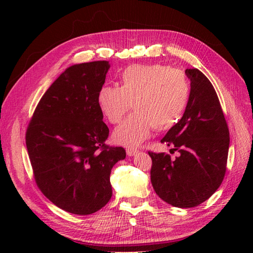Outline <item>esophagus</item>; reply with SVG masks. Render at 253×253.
<instances>
[{
  "label": "esophagus",
  "instance_id": "obj_1",
  "mask_svg": "<svg viewBox=\"0 0 253 253\" xmlns=\"http://www.w3.org/2000/svg\"><path fill=\"white\" fill-rule=\"evenodd\" d=\"M138 151H139V150H137L135 148H128V149H126V153H127L128 157H133V155L138 153Z\"/></svg>",
  "mask_w": 253,
  "mask_h": 253
}]
</instances>
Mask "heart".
Segmentation results:
<instances>
[{
	"label": "heart",
	"instance_id": "obj_1",
	"mask_svg": "<svg viewBox=\"0 0 253 253\" xmlns=\"http://www.w3.org/2000/svg\"><path fill=\"white\" fill-rule=\"evenodd\" d=\"M190 94V84L180 69L163 64L131 65L124 69L118 85H103L98 105L106 121L118 124L130 106L135 113L113 132L118 144L136 147L157 131L170 129L180 120Z\"/></svg>",
	"mask_w": 253,
	"mask_h": 253
}]
</instances>
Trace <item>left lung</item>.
I'll return each mask as SVG.
<instances>
[{
	"label": "left lung",
	"instance_id": "obj_1",
	"mask_svg": "<svg viewBox=\"0 0 253 253\" xmlns=\"http://www.w3.org/2000/svg\"><path fill=\"white\" fill-rule=\"evenodd\" d=\"M190 94L184 115L161 142L179 153L150 152L151 182L163 201L177 208H193L211 197L226 171L229 130L211 82L199 69H186Z\"/></svg>",
	"mask_w": 253,
	"mask_h": 253
}]
</instances>
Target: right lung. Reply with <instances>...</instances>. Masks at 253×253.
Here are the masks:
<instances>
[{
	"label": "right lung",
	"instance_id": "1",
	"mask_svg": "<svg viewBox=\"0 0 253 253\" xmlns=\"http://www.w3.org/2000/svg\"><path fill=\"white\" fill-rule=\"evenodd\" d=\"M107 61L76 64L60 75L38 103L27 128L26 146L37 186L64 211L88 215L112 197L111 170L126 158L109 147V127L98 92Z\"/></svg>",
	"mask_w": 253,
	"mask_h": 253
}]
</instances>
